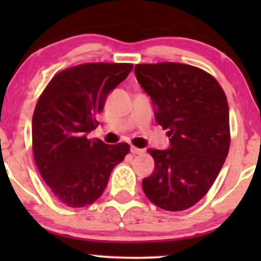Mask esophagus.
Returning <instances> with one entry per match:
<instances>
[{
	"label": "esophagus",
	"instance_id": "1",
	"mask_svg": "<svg viewBox=\"0 0 261 261\" xmlns=\"http://www.w3.org/2000/svg\"><path fill=\"white\" fill-rule=\"evenodd\" d=\"M130 151H131V153H133V154H141L143 152V149L135 147V146H131Z\"/></svg>",
	"mask_w": 261,
	"mask_h": 261
}]
</instances>
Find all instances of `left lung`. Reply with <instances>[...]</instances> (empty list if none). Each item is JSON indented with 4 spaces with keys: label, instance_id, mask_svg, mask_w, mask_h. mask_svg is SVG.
Masks as SVG:
<instances>
[{
    "label": "left lung",
    "instance_id": "left-lung-1",
    "mask_svg": "<svg viewBox=\"0 0 261 261\" xmlns=\"http://www.w3.org/2000/svg\"><path fill=\"white\" fill-rule=\"evenodd\" d=\"M135 74L170 137L169 148L147 149L154 170L142 180L143 193L158 207L182 211L206 195L228 154L226 94L211 74L190 65H136Z\"/></svg>",
    "mask_w": 261,
    "mask_h": 261
}]
</instances>
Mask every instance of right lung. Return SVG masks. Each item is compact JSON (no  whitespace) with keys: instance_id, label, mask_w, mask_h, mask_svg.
I'll return each instance as SVG.
<instances>
[{"instance_id":"obj_1","label":"right lung","mask_w":261,"mask_h":261,"mask_svg":"<svg viewBox=\"0 0 261 261\" xmlns=\"http://www.w3.org/2000/svg\"><path fill=\"white\" fill-rule=\"evenodd\" d=\"M131 64H85L50 81L32 121L33 152L44 181L56 199L83 207L99 199L114 167L130 151L127 143L107 145L88 134L108 95L131 72Z\"/></svg>"}]
</instances>
